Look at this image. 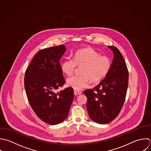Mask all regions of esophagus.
I'll use <instances>...</instances> for the list:
<instances>
[{"mask_svg": "<svg viewBox=\"0 0 151 151\" xmlns=\"http://www.w3.org/2000/svg\"><path fill=\"white\" fill-rule=\"evenodd\" d=\"M74 93L75 95H81L82 93V92L81 91H79V90L74 89Z\"/></svg>", "mask_w": 151, "mask_h": 151, "instance_id": "34e87169", "label": "esophagus"}]
</instances>
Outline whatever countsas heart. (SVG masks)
Masks as SVG:
<instances>
[{
	"instance_id": "1",
	"label": "heart",
	"mask_w": 151,
	"mask_h": 151,
	"mask_svg": "<svg viewBox=\"0 0 151 151\" xmlns=\"http://www.w3.org/2000/svg\"><path fill=\"white\" fill-rule=\"evenodd\" d=\"M78 66H82V75L72 76L67 79L68 85L75 89L88 86L91 80L97 83L105 78L111 69V60L93 49L84 48L77 50L73 58L69 57L61 64L62 70L68 76L72 75Z\"/></svg>"
}]
</instances>
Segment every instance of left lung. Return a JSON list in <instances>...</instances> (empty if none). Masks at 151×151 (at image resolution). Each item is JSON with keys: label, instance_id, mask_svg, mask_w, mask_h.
I'll return each mask as SVG.
<instances>
[{"label": "left lung", "instance_id": "obj_1", "mask_svg": "<svg viewBox=\"0 0 151 151\" xmlns=\"http://www.w3.org/2000/svg\"><path fill=\"white\" fill-rule=\"evenodd\" d=\"M114 55L111 69L98 85L83 91L87 97L86 108L94 122L106 124L115 119L125 102L128 86L129 72L119 49L108 46Z\"/></svg>", "mask_w": 151, "mask_h": 151}]
</instances>
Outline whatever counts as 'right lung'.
<instances>
[{"mask_svg": "<svg viewBox=\"0 0 151 151\" xmlns=\"http://www.w3.org/2000/svg\"><path fill=\"white\" fill-rule=\"evenodd\" d=\"M66 50L61 45L39 50L24 74L29 104L37 117L49 125L60 124L67 118L74 98L71 87L56 92L65 83L59 60Z\"/></svg>", "mask_w": 151, "mask_h": 151, "instance_id": "right-lung-1", "label": "right lung"}]
</instances>
